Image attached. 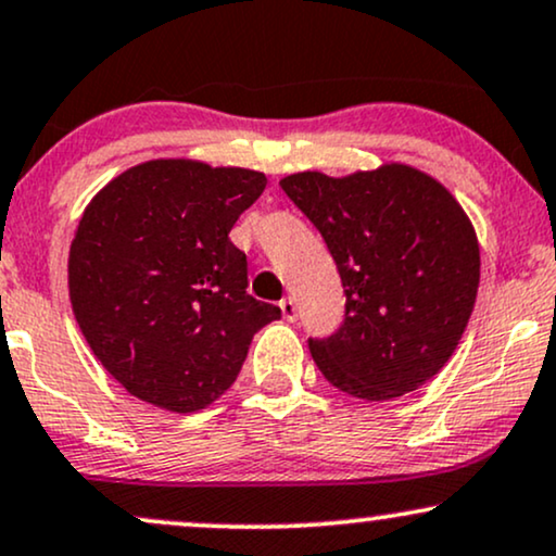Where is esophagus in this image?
<instances>
[{"mask_svg": "<svg viewBox=\"0 0 556 556\" xmlns=\"http://www.w3.org/2000/svg\"><path fill=\"white\" fill-rule=\"evenodd\" d=\"M279 307H282V316H285V320H298V303L292 298H285V300H279Z\"/></svg>", "mask_w": 556, "mask_h": 556, "instance_id": "1", "label": "esophagus"}]
</instances>
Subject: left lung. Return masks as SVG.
Masks as SVG:
<instances>
[{"label":"left lung","mask_w":556,"mask_h":556,"mask_svg":"<svg viewBox=\"0 0 556 556\" xmlns=\"http://www.w3.org/2000/svg\"><path fill=\"white\" fill-rule=\"evenodd\" d=\"M324 236L346 311L329 339H307L331 386L391 401L438 376L456 352L479 290V240L440 180L404 163L331 178L279 180Z\"/></svg>","instance_id":"1"}]
</instances>
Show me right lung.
<instances>
[{
  "mask_svg": "<svg viewBox=\"0 0 556 556\" xmlns=\"http://www.w3.org/2000/svg\"><path fill=\"white\" fill-rule=\"evenodd\" d=\"M266 189L249 168L147 160L105 184L70 249V300L100 365L131 396L199 412L236 383L253 333L282 318L245 292L238 217Z\"/></svg>",
  "mask_w": 556,
  "mask_h": 556,
  "instance_id": "obj_1",
  "label": "right lung"
}]
</instances>
